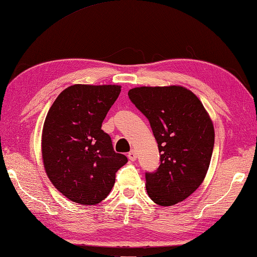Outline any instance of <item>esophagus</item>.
I'll list each match as a JSON object with an SVG mask.
<instances>
[{
	"mask_svg": "<svg viewBox=\"0 0 257 257\" xmlns=\"http://www.w3.org/2000/svg\"><path fill=\"white\" fill-rule=\"evenodd\" d=\"M127 157H128L130 161L134 162V161H136V159H137V151H136V150H131V151H130V153L127 154Z\"/></svg>",
	"mask_w": 257,
	"mask_h": 257,
	"instance_id": "34e87169",
	"label": "esophagus"
}]
</instances>
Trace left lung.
<instances>
[{
	"label": "left lung",
	"mask_w": 257,
	"mask_h": 257,
	"mask_svg": "<svg viewBox=\"0 0 257 257\" xmlns=\"http://www.w3.org/2000/svg\"><path fill=\"white\" fill-rule=\"evenodd\" d=\"M128 98L148 118L161 165L146 173V188L159 206H173L195 192L207 173L214 126L203 103L183 86H141Z\"/></svg>",
	"instance_id": "1"
}]
</instances>
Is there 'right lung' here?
Returning <instances> with one entry per match:
<instances>
[{
    "mask_svg": "<svg viewBox=\"0 0 257 257\" xmlns=\"http://www.w3.org/2000/svg\"><path fill=\"white\" fill-rule=\"evenodd\" d=\"M119 93V85L75 84L49 109L42 131L44 168L57 190L74 203L102 201L115 184L116 172L127 163L101 130Z\"/></svg>",
    "mask_w": 257,
    "mask_h": 257,
    "instance_id": "obj_1",
    "label": "right lung"
}]
</instances>
